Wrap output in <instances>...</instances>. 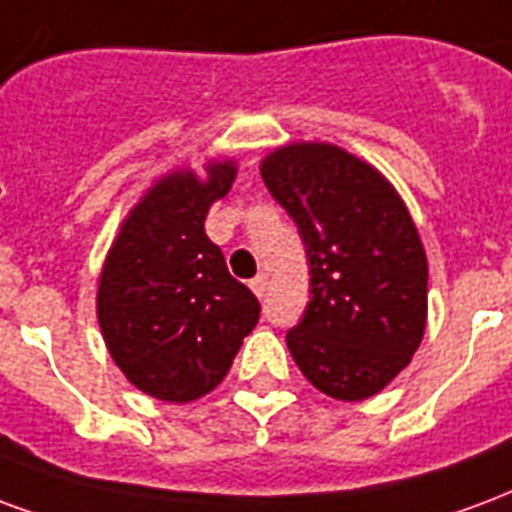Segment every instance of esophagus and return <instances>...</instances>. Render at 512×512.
<instances>
[{"mask_svg":"<svg viewBox=\"0 0 512 512\" xmlns=\"http://www.w3.org/2000/svg\"><path fill=\"white\" fill-rule=\"evenodd\" d=\"M267 286H270V278H267L264 272H261V275H256V278L251 281V289H253V294H256V297H264Z\"/></svg>","mask_w":512,"mask_h":512,"instance_id":"esophagus-1","label":"esophagus"}]
</instances>
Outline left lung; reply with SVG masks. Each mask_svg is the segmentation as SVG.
<instances>
[{"label":"left lung","mask_w":512,"mask_h":512,"mask_svg":"<svg viewBox=\"0 0 512 512\" xmlns=\"http://www.w3.org/2000/svg\"><path fill=\"white\" fill-rule=\"evenodd\" d=\"M261 179L311 267V302L286 333L294 363L330 398H371L409 365L428 313V261L404 201L333 144L275 149Z\"/></svg>","instance_id":"8db88e82"}]
</instances>
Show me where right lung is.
Wrapping results in <instances>:
<instances>
[{"label": "right lung", "mask_w": 512, "mask_h": 512, "mask_svg": "<svg viewBox=\"0 0 512 512\" xmlns=\"http://www.w3.org/2000/svg\"><path fill=\"white\" fill-rule=\"evenodd\" d=\"M207 174L174 171L149 190L122 223L98 286L114 363L138 390L171 404L223 382L261 311L204 231L210 204L229 193L237 169L212 163Z\"/></svg>", "instance_id": "obj_1"}]
</instances>
